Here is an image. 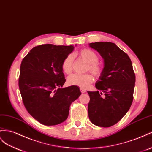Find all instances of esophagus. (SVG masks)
<instances>
[{
    "label": "esophagus",
    "mask_w": 152,
    "mask_h": 152,
    "mask_svg": "<svg viewBox=\"0 0 152 152\" xmlns=\"http://www.w3.org/2000/svg\"><path fill=\"white\" fill-rule=\"evenodd\" d=\"M80 91H81V93H85V92H86V90H85V89H84V88H80Z\"/></svg>",
    "instance_id": "34e87169"
}]
</instances>
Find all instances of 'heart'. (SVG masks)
Instances as JSON below:
<instances>
[{
  "label": "heart",
  "mask_w": 152,
  "mask_h": 152,
  "mask_svg": "<svg viewBox=\"0 0 152 152\" xmlns=\"http://www.w3.org/2000/svg\"><path fill=\"white\" fill-rule=\"evenodd\" d=\"M80 58L88 64L87 71H89L96 77H99L102 75L103 69L98 61L99 57L94 50L90 49H83L77 53ZM74 58L71 54L66 56L62 61L61 68L63 71L69 75L72 72V64ZM94 77L90 73L85 75H72L67 78V83L69 85L77 86L81 88H87L92 81Z\"/></svg>",
  "instance_id": "b5f03b06"
}]
</instances>
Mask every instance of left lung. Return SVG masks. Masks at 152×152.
<instances>
[{
    "instance_id": "1",
    "label": "left lung",
    "mask_w": 152,
    "mask_h": 152,
    "mask_svg": "<svg viewBox=\"0 0 152 152\" xmlns=\"http://www.w3.org/2000/svg\"><path fill=\"white\" fill-rule=\"evenodd\" d=\"M90 47L102 55L104 67L96 83L98 91H87L90 97L88 114L95 125L110 127L130 109L134 99L135 72L129 56L114 43H91ZM99 91L105 93L104 96Z\"/></svg>"
}]
</instances>
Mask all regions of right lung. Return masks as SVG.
<instances>
[{
    "label": "right lung",
    "mask_w": 152,
    "mask_h": 152,
    "mask_svg": "<svg viewBox=\"0 0 152 152\" xmlns=\"http://www.w3.org/2000/svg\"><path fill=\"white\" fill-rule=\"evenodd\" d=\"M73 49L72 45H37L22 61L18 87L23 103L44 125L64 122L71 103L81 95L77 86L61 88L65 82L62 61Z\"/></svg>",
    "instance_id": "add662e5"
}]
</instances>
